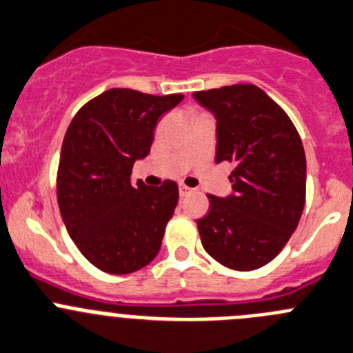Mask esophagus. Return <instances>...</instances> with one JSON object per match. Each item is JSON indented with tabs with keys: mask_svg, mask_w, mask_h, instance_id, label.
<instances>
[{
	"mask_svg": "<svg viewBox=\"0 0 353 353\" xmlns=\"http://www.w3.org/2000/svg\"><path fill=\"white\" fill-rule=\"evenodd\" d=\"M179 192H180V197H187L190 192H192V189H190V187H187V185H180Z\"/></svg>",
	"mask_w": 353,
	"mask_h": 353,
	"instance_id": "34e87169",
	"label": "esophagus"
}]
</instances>
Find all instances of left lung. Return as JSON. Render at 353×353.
Wrapping results in <instances>:
<instances>
[{
	"label": "left lung",
	"instance_id": "left-lung-1",
	"mask_svg": "<svg viewBox=\"0 0 353 353\" xmlns=\"http://www.w3.org/2000/svg\"><path fill=\"white\" fill-rule=\"evenodd\" d=\"M216 119V163H230L232 194L210 197L197 220L208 254L234 270H254L281 253L305 206L307 161L288 114L254 85L194 92Z\"/></svg>",
	"mask_w": 353,
	"mask_h": 353
}]
</instances>
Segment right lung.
<instances>
[{
	"mask_svg": "<svg viewBox=\"0 0 353 353\" xmlns=\"http://www.w3.org/2000/svg\"><path fill=\"white\" fill-rule=\"evenodd\" d=\"M182 100L112 88L83 105L67 128L57 176L60 214L78 250L107 274H132L159 253L179 185H132V168L150 152L157 119Z\"/></svg>",
	"mask_w": 353,
	"mask_h": 353,
	"instance_id": "add662e5",
	"label": "right lung"
}]
</instances>
